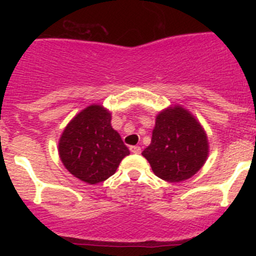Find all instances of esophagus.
Segmentation results:
<instances>
[{
  "label": "esophagus",
  "instance_id": "obj_1",
  "mask_svg": "<svg viewBox=\"0 0 256 256\" xmlns=\"http://www.w3.org/2000/svg\"><path fill=\"white\" fill-rule=\"evenodd\" d=\"M130 151L134 154H141V147L140 146H130Z\"/></svg>",
  "mask_w": 256,
  "mask_h": 256
}]
</instances>
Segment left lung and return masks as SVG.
I'll return each instance as SVG.
<instances>
[{"mask_svg": "<svg viewBox=\"0 0 256 256\" xmlns=\"http://www.w3.org/2000/svg\"><path fill=\"white\" fill-rule=\"evenodd\" d=\"M152 171L167 182H180L197 174L208 156L202 126L183 108L164 110L156 118L151 144L144 150Z\"/></svg>", "mask_w": 256, "mask_h": 256, "instance_id": "obj_1", "label": "left lung"}]
</instances>
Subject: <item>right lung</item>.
<instances>
[{
  "label": "right lung",
  "mask_w": 256,
  "mask_h": 256,
  "mask_svg": "<svg viewBox=\"0 0 256 256\" xmlns=\"http://www.w3.org/2000/svg\"><path fill=\"white\" fill-rule=\"evenodd\" d=\"M110 121L112 114L92 105L68 124L59 141V156L66 168L89 184L112 176L130 154Z\"/></svg>",
  "instance_id": "1"
}]
</instances>
